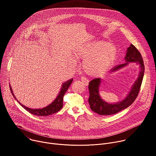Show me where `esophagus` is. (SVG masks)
<instances>
[{"mask_svg":"<svg viewBox=\"0 0 156 156\" xmlns=\"http://www.w3.org/2000/svg\"><path fill=\"white\" fill-rule=\"evenodd\" d=\"M81 81L85 86H87L89 84V80L86 77H81Z\"/></svg>","mask_w":156,"mask_h":156,"instance_id":"1","label":"esophagus"}]
</instances>
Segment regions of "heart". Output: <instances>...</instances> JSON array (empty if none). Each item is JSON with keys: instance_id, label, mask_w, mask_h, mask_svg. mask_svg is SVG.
Instances as JSON below:
<instances>
[{"instance_id": "b5f03b06", "label": "heart", "mask_w": 156, "mask_h": 156, "mask_svg": "<svg viewBox=\"0 0 156 156\" xmlns=\"http://www.w3.org/2000/svg\"><path fill=\"white\" fill-rule=\"evenodd\" d=\"M117 55L115 46L105 41H98L78 48L75 52V58L84 60L83 69L87 74L98 76L114 63Z\"/></svg>"}]
</instances>
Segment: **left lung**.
I'll return each mask as SVG.
<instances>
[{"label": "left lung", "mask_w": 156, "mask_h": 156, "mask_svg": "<svg viewBox=\"0 0 156 156\" xmlns=\"http://www.w3.org/2000/svg\"><path fill=\"white\" fill-rule=\"evenodd\" d=\"M125 60L126 63L115 66L111 70V72L117 71L124 67L128 63L131 62H137L140 66V72L138 79L131 87L127 96L121 102L115 104H109L101 99L99 93V87L101 83V79L100 78H95L89 83L88 87L90 91V97L88 99V102L91 109L99 115H110L115 114L131 105L138 95L144 76V65L140 52L132 44H130L129 47L127 49Z\"/></svg>", "instance_id": "obj_1"}]
</instances>
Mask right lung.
Returning <instances> with one entry per match:
<instances>
[{
    "label": "right lung",
    "instance_id": "right-lung-1",
    "mask_svg": "<svg viewBox=\"0 0 156 156\" xmlns=\"http://www.w3.org/2000/svg\"><path fill=\"white\" fill-rule=\"evenodd\" d=\"M73 81V78L66 81L64 83H63L62 87H61V90L57 96V97L55 98V99L49 105L43 107L42 108H37V109H33V108H28L24 105L21 104L17 99H16V97L14 96L13 93L12 91V89L11 86H10V91L13 96L14 98L17 101V102L23 107L25 109H26L28 112L31 113L33 115H37V116H41V117H44V116H48L52 115L55 113L58 112L59 110H60L63 107V96L66 92V91L68 90L69 87H70V84H72Z\"/></svg>",
    "mask_w": 156,
    "mask_h": 156
}]
</instances>
